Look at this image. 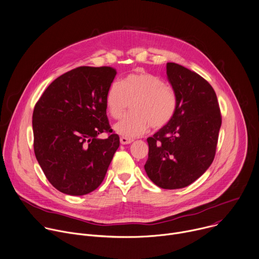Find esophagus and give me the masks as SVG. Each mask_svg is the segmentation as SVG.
I'll list each match as a JSON object with an SVG mask.
<instances>
[{"mask_svg": "<svg viewBox=\"0 0 259 259\" xmlns=\"http://www.w3.org/2000/svg\"><path fill=\"white\" fill-rule=\"evenodd\" d=\"M120 141H121L122 144H129V143H131L133 140H132L131 138H127V137L122 136V137L120 138Z\"/></svg>", "mask_w": 259, "mask_h": 259, "instance_id": "esophagus-1", "label": "esophagus"}]
</instances>
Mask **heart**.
<instances>
[{
    "instance_id": "b5f03b06",
    "label": "heart",
    "mask_w": 259,
    "mask_h": 259,
    "mask_svg": "<svg viewBox=\"0 0 259 259\" xmlns=\"http://www.w3.org/2000/svg\"><path fill=\"white\" fill-rule=\"evenodd\" d=\"M132 103V114L115 126L118 134L134 138L149 130L161 129L169 124L177 107L175 90L153 73L139 71L128 75L122 83L114 82L105 94L108 114L120 119Z\"/></svg>"
}]
</instances>
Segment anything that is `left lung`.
Returning <instances> with one entry per match:
<instances>
[{
	"instance_id": "obj_1",
	"label": "left lung",
	"mask_w": 259,
	"mask_h": 259,
	"mask_svg": "<svg viewBox=\"0 0 259 259\" xmlns=\"http://www.w3.org/2000/svg\"><path fill=\"white\" fill-rule=\"evenodd\" d=\"M167 76L177 95L168 125L147 138L144 165L150 179L165 190L190 186L212 164L221 126V113L212 86L197 72L174 62Z\"/></svg>"
}]
</instances>
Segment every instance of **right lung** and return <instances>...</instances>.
<instances>
[{"label": "right lung", "mask_w": 259, "mask_h": 259, "mask_svg": "<svg viewBox=\"0 0 259 259\" xmlns=\"http://www.w3.org/2000/svg\"><path fill=\"white\" fill-rule=\"evenodd\" d=\"M116 75L110 66L76 67L54 80L34 105V155L46 178L63 194L96 190L120 145L105 105ZM101 133H108L105 140L98 138Z\"/></svg>", "instance_id": "1"}]
</instances>
